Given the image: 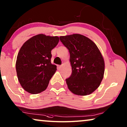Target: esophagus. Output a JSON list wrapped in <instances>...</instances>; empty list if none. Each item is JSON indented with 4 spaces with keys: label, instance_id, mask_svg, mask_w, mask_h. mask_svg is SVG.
<instances>
[{
    "label": "esophagus",
    "instance_id": "esophagus-1",
    "mask_svg": "<svg viewBox=\"0 0 127 127\" xmlns=\"http://www.w3.org/2000/svg\"><path fill=\"white\" fill-rule=\"evenodd\" d=\"M61 67H62V65H58V68L60 69L61 68Z\"/></svg>",
    "mask_w": 127,
    "mask_h": 127
}]
</instances>
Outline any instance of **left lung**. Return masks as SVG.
<instances>
[{"label":"left lung","mask_w":127,"mask_h":127,"mask_svg":"<svg viewBox=\"0 0 127 127\" xmlns=\"http://www.w3.org/2000/svg\"><path fill=\"white\" fill-rule=\"evenodd\" d=\"M68 49L72 74L66 79L69 90L74 94L87 95L96 90L103 79L105 62L96 45L80 34L60 36Z\"/></svg>","instance_id":"8db88e82"}]
</instances>
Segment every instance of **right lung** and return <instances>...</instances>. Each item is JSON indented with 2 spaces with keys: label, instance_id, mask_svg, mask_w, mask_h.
<instances>
[{
  "label": "right lung",
  "instance_id": "right-lung-1",
  "mask_svg": "<svg viewBox=\"0 0 127 127\" xmlns=\"http://www.w3.org/2000/svg\"><path fill=\"white\" fill-rule=\"evenodd\" d=\"M58 36L40 34L22 45L18 54L16 71L22 87L32 94L44 91L57 70L51 63V50L58 44Z\"/></svg>",
  "mask_w": 127,
  "mask_h": 127
}]
</instances>
